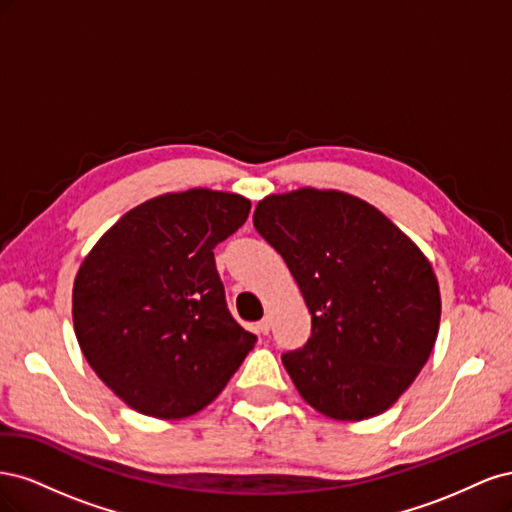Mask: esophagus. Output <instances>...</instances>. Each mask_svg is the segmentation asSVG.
Returning a JSON list of instances; mask_svg holds the SVG:
<instances>
[{"label":"esophagus","instance_id":"34e87169","mask_svg":"<svg viewBox=\"0 0 512 512\" xmlns=\"http://www.w3.org/2000/svg\"><path fill=\"white\" fill-rule=\"evenodd\" d=\"M256 329H258V333H262V335H269V331H271V318H269V316L262 318V320L256 324Z\"/></svg>","mask_w":512,"mask_h":512}]
</instances>
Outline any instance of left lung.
<instances>
[{"instance_id": "8db88e82", "label": "left lung", "mask_w": 512, "mask_h": 512, "mask_svg": "<svg viewBox=\"0 0 512 512\" xmlns=\"http://www.w3.org/2000/svg\"><path fill=\"white\" fill-rule=\"evenodd\" d=\"M254 226L284 258L312 314L282 363L309 406L335 421L391 408L440 327V290L423 252L386 215L344 192L267 196Z\"/></svg>"}]
</instances>
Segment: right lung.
Here are the masks:
<instances>
[{"label":"right lung","instance_id":"add662e5","mask_svg":"<svg viewBox=\"0 0 512 512\" xmlns=\"http://www.w3.org/2000/svg\"><path fill=\"white\" fill-rule=\"evenodd\" d=\"M250 200L164 194L128 211L76 273L74 333L98 378L136 412L183 418L209 406L256 344L232 318L215 245Z\"/></svg>","mask_w":512,"mask_h":512}]
</instances>
